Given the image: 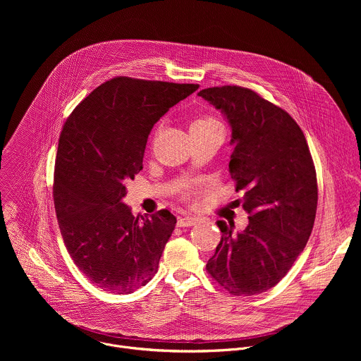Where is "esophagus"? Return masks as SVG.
Wrapping results in <instances>:
<instances>
[{
  "label": "esophagus",
  "instance_id": "1",
  "mask_svg": "<svg viewBox=\"0 0 361 361\" xmlns=\"http://www.w3.org/2000/svg\"><path fill=\"white\" fill-rule=\"evenodd\" d=\"M199 222V219L197 218H195V216H185V218H179L178 219V226H180V228H188V226H193V225H196Z\"/></svg>",
  "mask_w": 361,
  "mask_h": 361
}]
</instances>
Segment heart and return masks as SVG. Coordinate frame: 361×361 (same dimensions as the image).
<instances>
[{
	"instance_id": "1",
	"label": "heart",
	"mask_w": 361,
	"mask_h": 361,
	"mask_svg": "<svg viewBox=\"0 0 361 361\" xmlns=\"http://www.w3.org/2000/svg\"><path fill=\"white\" fill-rule=\"evenodd\" d=\"M209 126H221V123L214 119L212 116H208V115H203V116H199L190 126L192 128H209Z\"/></svg>"
}]
</instances>
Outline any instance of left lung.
<instances>
[{"mask_svg": "<svg viewBox=\"0 0 361 361\" xmlns=\"http://www.w3.org/2000/svg\"><path fill=\"white\" fill-rule=\"evenodd\" d=\"M226 116L232 128L229 161L238 203L249 225L218 221L222 232L208 274L231 295L252 296L274 288L306 247L318 202L317 175L306 137L282 108L240 86L197 93Z\"/></svg>", "mask_w": 361, "mask_h": 361, "instance_id": "left-lung-1", "label": "left lung"}]
</instances>
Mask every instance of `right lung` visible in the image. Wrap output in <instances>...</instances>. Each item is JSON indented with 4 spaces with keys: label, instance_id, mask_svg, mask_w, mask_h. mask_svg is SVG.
Listing matches in <instances>:
<instances>
[{
    "label": "right lung",
    "instance_id": "obj_1",
    "mask_svg": "<svg viewBox=\"0 0 361 361\" xmlns=\"http://www.w3.org/2000/svg\"><path fill=\"white\" fill-rule=\"evenodd\" d=\"M197 89L118 76L63 123L54 171L58 225L76 267L103 290L132 293L158 271L176 218L168 209L135 216L122 203L125 182L143 169L155 122Z\"/></svg>",
    "mask_w": 361,
    "mask_h": 361
}]
</instances>
